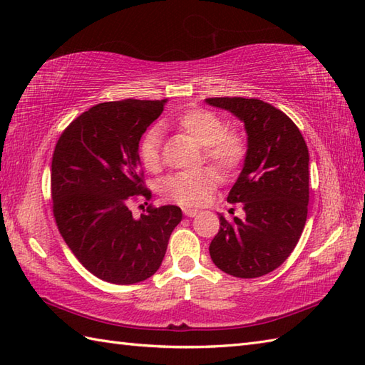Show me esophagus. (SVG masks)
<instances>
[{"label": "esophagus", "mask_w": 365, "mask_h": 365, "mask_svg": "<svg viewBox=\"0 0 365 365\" xmlns=\"http://www.w3.org/2000/svg\"><path fill=\"white\" fill-rule=\"evenodd\" d=\"M197 213H199V212L195 210V208H188V207L183 208V215L188 216V218H195V216H196Z\"/></svg>", "instance_id": "esophagus-1"}]
</instances>
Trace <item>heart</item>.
I'll use <instances>...</instances> for the list:
<instances>
[{"mask_svg":"<svg viewBox=\"0 0 365 365\" xmlns=\"http://www.w3.org/2000/svg\"><path fill=\"white\" fill-rule=\"evenodd\" d=\"M161 125H173L202 145L204 160L222 175L234 174L247 155L245 136L237 130H227L226 122L210 110L191 108L175 118L163 120ZM138 157L144 169L150 173H157L161 168V130L158 127H149L144 131L138 143ZM215 169L202 168L165 178L161 183L163 196L185 207L204 204L208 192L220 182Z\"/></svg>","mask_w":365,"mask_h":365,"instance_id":"heart-1","label":"heart"}]
</instances>
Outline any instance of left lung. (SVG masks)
I'll return each instance as SVG.
<instances>
[{
    "instance_id": "8db88e82",
    "label": "left lung",
    "mask_w": 365,
    "mask_h": 365,
    "mask_svg": "<svg viewBox=\"0 0 365 365\" xmlns=\"http://www.w3.org/2000/svg\"><path fill=\"white\" fill-rule=\"evenodd\" d=\"M245 122L247 155L227 202L243 204L245 218L220 216L210 257L224 273L252 279L281 267L304 229L309 204V150L294 122L259 98L212 97Z\"/></svg>"
}]
</instances>
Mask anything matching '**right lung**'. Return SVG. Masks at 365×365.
Masks as SVG:
<instances>
[{"label": "right lung", "instance_id": "right-lung-1", "mask_svg": "<svg viewBox=\"0 0 365 365\" xmlns=\"http://www.w3.org/2000/svg\"><path fill=\"white\" fill-rule=\"evenodd\" d=\"M165 103L135 98L98 103L68 123L54 147V220L75 257L102 281L128 285L157 273L182 221L175 205H149L139 220L128 208L152 197L138 143Z\"/></svg>", "mask_w": 365, "mask_h": 365}]
</instances>
